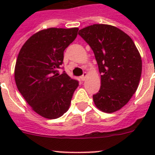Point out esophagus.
Here are the masks:
<instances>
[{
    "label": "esophagus",
    "instance_id": "1",
    "mask_svg": "<svg viewBox=\"0 0 155 155\" xmlns=\"http://www.w3.org/2000/svg\"><path fill=\"white\" fill-rule=\"evenodd\" d=\"M86 78H87V73H86V72H84V73L83 74V75L81 76V78L82 81H84L86 79Z\"/></svg>",
    "mask_w": 155,
    "mask_h": 155
}]
</instances>
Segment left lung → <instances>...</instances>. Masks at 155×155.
Here are the masks:
<instances>
[{"mask_svg":"<svg viewBox=\"0 0 155 155\" xmlns=\"http://www.w3.org/2000/svg\"><path fill=\"white\" fill-rule=\"evenodd\" d=\"M78 35L93 50L101 75V87L93 95L94 105L104 113H114L136 92L142 61L130 37L113 25L95 24Z\"/></svg>","mask_w":155,"mask_h":155,"instance_id":"left-lung-1","label":"left lung"}]
</instances>
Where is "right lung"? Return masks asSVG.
<instances>
[{
	"label": "right lung",
	"instance_id": "obj_1",
	"mask_svg": "<svg viewBox=\"0 0 155 155\" xmlns=\"http://www.w3.org/2000/svg\"><path fill=\"white\" fill-rule=\"evenodd\" d=\"M78 28H50L25 42L15 69L18 89L35 113L47 119L61 117L68 110L78 81L58 73L64 51L76 39Z\"/></svg>",
	"mask_w": 155,
	"mask_h": 155
}]
</instances>
